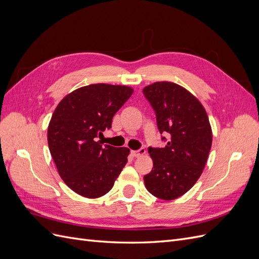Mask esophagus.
Segmentation results:
<instances>
[{
	"mask_svg": "<svg viewBox=\"0 0 259 259\" xmlns=\"http://www.w3.org/2000/svg\"><path fill=\"white\" fill-rule=\"evenodd\" d=\"M145 153H146V150H145L144 148L139 149V150H137V151H132V155H133V156H135V158H139V156L144 155Z\"/></svg>",
	"mask_w": 259,
	"mask_h": 259,
	"instance_id": "34e87169",
	"label": "esophagus"
}]
</instances>
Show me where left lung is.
I'll return each mask as SVG.
<instances>
[{
    "label": "left lung",
    "instance_id": "obj_1",
    "mask_svg": "<svg viewBox=\"0 0 259 259\" xmlns=\"http://www.w3.org/2000/svg\"><path fill=\"white\" fill-rule=\"evenodd\" d=\"M143 93L160 133L169 135L165 147L148 149L153 168L144 176L145 186L156 198L174 200L191 189L205 167L213 140L208 116L200 100L176 83L154 82Z\"/></svg>",
    "mask_w": 259,
    "mask_h": 259
}]
</instances>
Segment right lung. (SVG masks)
Returning <instances> with one entry per match:
<instances>
[{
  "instance_id": "obj_1",
  "label": "right lung",
  "mask_w": 259,
  "mask_h": 259,
  "mask_svg": "<svg viewBox=\"0 0 259 259\" xmlns=\"http://www.w3.org/2000/svg\"><path fill=\"white\" fill-rule=\"evenodd\" d=\"M133 92L126 85L91 84L69 93L55 109L48 127L52 158L65 184L82 197L110 191L127 163L128 148L103 146L96 138L111 127Z\"/></svg>"
}]
</instances>
